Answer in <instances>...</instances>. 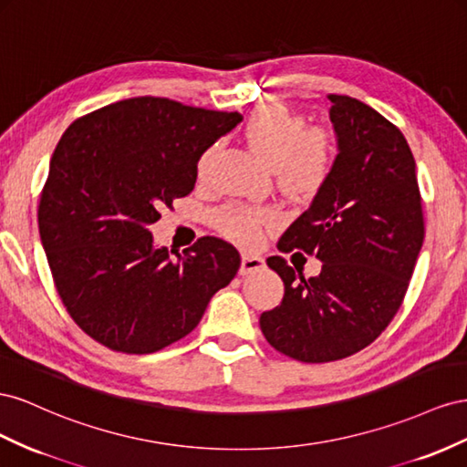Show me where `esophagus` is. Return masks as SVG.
Listing matches in <instances>:
<instances>
[{
	"mask_svg": "<svg viewBox=\"0 0 467 467\" xmlns=\"http://www.w3.org/2000/svg\"><path fill=\"white\" fill-rule=\"evenodd\" d=\"M265 265V260L260 254H252V252H243V262H241V274L248 275L252 272H258Z\"/></svg>",
	"mask_w": 467,
	"mask_h": 467,
	"instance_id": "esophagus-1",
	"label": "esophagus"
}]
</instances>
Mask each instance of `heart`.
<instances>
[{
    "label": "heart",
    "instance_id": "b5f03b06",
    "mask_svg": "<svg viewBox=\"0 0 467 467\" xmlns=\"http://www.w3.org/2000/svg\"><path fill=\"white\" fill-rule=\"evenodd\" d=\"M244 139L264 164L275 168L277 182L287 193L311 195L323 188L327 182L335 144L321 129L305 130L303 119L293 115L282 105H265L248 117L244 125ZM215 146L199 156L197 170H207ZM274 215L265 209H223L217 215L221 229L236 238L238 243L254 244L262 234V224L270 223Z\"/></svg>",
    "mask_w": 467,
    "mask_h": 467
}]
</instances>
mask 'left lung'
<instances>
[{
    "instance_id": "obj_1",
    "label": "left lung",
    "mask_w": 467,
    "mask_h": 467,
    "mask_svg": "<svg viewBox=\"0 0 467 467\" xmlns=\"http://www.w3.org/2000/svg\"><path fill=\"white\" fill-rule=\"evenodd\" d=\"M332 170L277 248L323 262L305 279L282 256V305L260 317L275 350L299 362H335L374 342L401 307L424 241L417 164L401 130L369 105L330 96Z\"/></svg>"
}]
</instances>
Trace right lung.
I'll return each mask as SVG.
<instances>
[{"mask_svg":"<svg viewBox=\"0 0 467 467\" xmlns=\"http://www.w3.org/2000/svg\"><path fill=\"white\" fill-rule=\"evenodd\" d=\"M243 121L236 111L130 98L74 121L50 158L38 233L66 311L111 350L150 354L197 327L241 268L223 238L183 256L156 246L160 207L192 193L197 162Z\"/></svg>","mask_w":467,"mask_h":467,"instance_id":"add662e5","label":"right lung"}]
</instances>
